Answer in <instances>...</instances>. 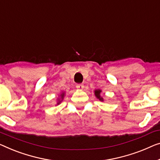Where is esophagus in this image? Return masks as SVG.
<instances>
[{"mask_svg":"<svg viewBox=\"0 0 160 160\" xmlns=\"http://www.w3.org/2000/svg\"><path fill=\"white\" fill-rule=\"evenodd\" d=\"M76 88H77V89H78V90H82L83 88H84V85H83L82 84H78L76 85Z\"/></svg>","mask_w":160,"mask_h":160,"instance_id":"obj_1","label":"esophagus"}]
</instances>
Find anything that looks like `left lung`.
I'll return each mask as SVG.
<instances>
[{
  "instance_id": "1",
  "label": "left lung",
  "mask_w": 160,
  "mask_h": 160,
  "mask_svg": "<svg viewBox=\"0 0 160 160\" xmlns=\"http://www.w3.org/2000/svg\"><path fill=\"white\" fill-rule=\"evenodd\" d=\"M101 92H102V90L101 89H96V90H94V94H95V96L96 97L97 99H98L99 101L103 102L104 99L101 97Z\"/></svg>"
}]
</instances>
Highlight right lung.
Here are the masks:
<instances>
[{
    "label": "right lung",
    "mask_w": 160,
    "mask_h": 160,
    "mask_svg": "<svg viewBox=\"0 0 160 160\" xmlns=\"http://www.w3.org/2000/svg\"><path fill=\"white\" fill-rule=\"evenodd\" d=\"M65 96V91H62L60 93H59L58 98H57V104L55 105V106H58V105L60 104L62 102Z\"/></svg>",
    "instance_id": "1"
}]
</instances>
